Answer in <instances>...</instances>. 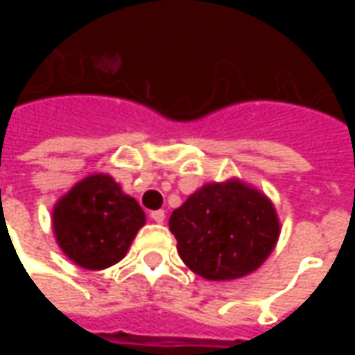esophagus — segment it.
<instances>
[{"instance_id": "esophagus-1", "label": "esophagus", "mask_w": 355, "mask_h": 355, "mask_svg": "<svg viewBox=\"0 0 355 355\" xmlns=\"http://www.w3.org/2000/svg\"><path fill=\"white\" fill-rule=\"evenodd\" d=\"M150 216H152L154 223H163V220H165V211H162V209H159V211H152Z\"/></svg>"}]
</instances>
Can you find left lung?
<instances>
[{
	"label": "left lung",
	"instance_id": "8db88e82",
	"mask_svg": "<svg viewBox=\"0 0 355 355\" xmlns=\"http://www.w3.org/2000/svg\"><path fill=\"white\" fill-rule=\"evenodd\" d=\"M169 228L186 266L211 282L251 274L279 236L274 205L239 180L203 186L173 211Z\"/></svg>",
	"mask_w": 355,
	"mask_h": 355
}]
</instances>
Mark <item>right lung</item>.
<instances>
[{
  "label": "right lung",
  "instance_id": "obj_1",
  "mask_svg": "<svg viewBox=\"0 0 355 355\" xmlns=\"http://www.w3.org/2000/svg\"><path fill=\"white\" fill-rule=\"evenodd\" d=\"M144 223L139 203L125 196L108 175L83 178L53 211L58 245L68 259L87 270L121 261Z\"/></svg>",
  "mask_w": 355,
  "mask_h": 355
}]
</instances>
